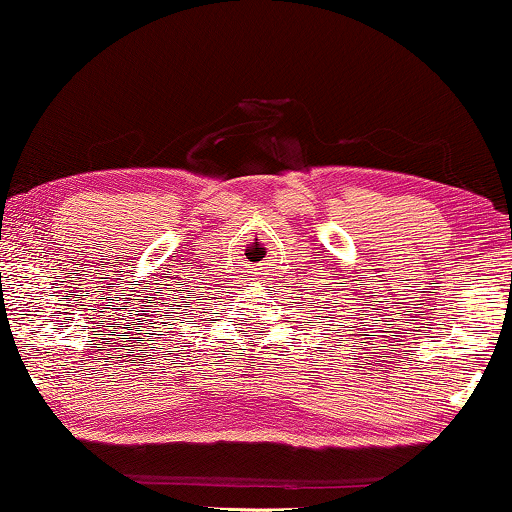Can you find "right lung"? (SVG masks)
<instances>
[{"label": "right lung", "instance_id": "1", "mask_svg": "<svg viewBox=\"0 0 512 512\" xmlns=\"http://www.w3.org/2000/svg\"><path fill=\"white\" fill-rule=\"evenodd\" d=\"M202 296V293H200ZM202 300V298H200ZM188 305H193V296L191 293H170V298H167V303H160V307H158V319H160V312H163V317L165 319H170L167 321V324L172 326V321H177V319H184V314H186V307ZM200 310V307H198ZM193 312V310H191ZM165 324V321H163ZM181 324H184V321H181Z\"/></svg>", "mask_w": 512, "mask_h": 512}]
</instances>
